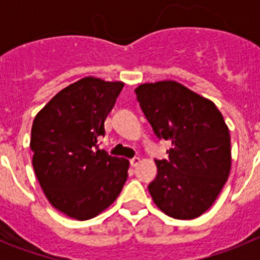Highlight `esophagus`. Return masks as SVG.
Here are the masks:
<instances>
[{"mask_svg":"<svg viewBox=\"0 0 260 260\" xmlns=\"http://www.w3.org/2000/svg\"><path fill=\"white\" fill-rule=\"evenodd\" d=\"M139 162H141V158H139V157H134V158H132V160H130V165H132L133 168L138 167V164H139Z\"/></svg>","mask_w":260,"mask_h":260,"instance_id":"1","label":"esophagus"}]
</instances>
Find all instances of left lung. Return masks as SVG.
I'll list each match as a JSON object with an SVG mask.
<instances>
[{
  "mask_svg": "<svg viewBox=\"0 0 260 260\" xmlns=\"http://www.w3.org/2000/svg\"><path fill=\"white\" fill-rule=\"evenodd\" d=\"M144 116L160 139L172 144L168 160H155L157 176L148 185L165 215L191 220L216 201L231 172V135L211 100L176 80L135 88Z\"/></svg>",
  "mask_w": 260,
  "mask_h": 260,
  "instance_id": "1",
  "label": "left lung"
}]
</instances>
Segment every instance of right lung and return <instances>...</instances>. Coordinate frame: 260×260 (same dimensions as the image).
<instances>
[{
	"label": "right lung",
	"mask_w": 260,
	"mask_h": 260,
	"mask_svg": "<svg viewBox=\"0 0 260 260\" xmlns=\"http://www.w3.org/2000/svg\"><path fill=\"white\" fill-rule=\"evenodd\" d=\"M122 87L83 78L53 96L32 123L29 147L39 183L53 207L75 220L107 210L127 180L128 160L98 144Z\"/></svg>",
	"instance_id": "obj_1"
}]
</instances>
